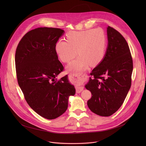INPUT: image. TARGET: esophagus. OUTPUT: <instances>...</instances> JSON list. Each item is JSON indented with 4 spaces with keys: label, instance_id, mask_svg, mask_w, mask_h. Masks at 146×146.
<instances>
[{
    "label": "esophagus",
    "instance_id": "1",
    "mask_svg": "<svg viewBox=\"0 0 146 146\" xmlns=\"http://www.w3.org/2000/svg\"><path fill=\"white\" fill-rule=\"evenodd\" d=\"M70 75L72 77V80H77L79 79L81 82L82 79L80 78H82L85 76V74H83L82 73H75V72H71L70 73ZM83 90V87H81L80 86H77L76 87V91L77 93H80Z\"/></svg>",
    "mask_w": 146,
    "mask_h": 146
}]
</instances>
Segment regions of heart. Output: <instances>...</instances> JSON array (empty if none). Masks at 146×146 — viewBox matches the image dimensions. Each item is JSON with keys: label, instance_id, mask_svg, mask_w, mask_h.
<instances>
[{"label": "heart", "instance_id": "1", "mask_svg": "<svg viewBox=\"0 0 146 146\" xmlns=\"http://www.w3.org/2000/svg\"><path fill=\"white\" fill-rule=\"evenodd\" d=\"M106 38L100 29L82 31H70L66 35V41L59 40L55 45V51L60 59L69 63L77 55H80L69 65L70 70L80 72L86 69L88 64L94 66L105 56Z\"/></svg>", "mask_w": 146, "mask_h": 146}]
</instances>
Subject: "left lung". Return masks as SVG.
I'll return each instance as SVG.
<instances>
[{"label":"left lung","instance_id":"1","mask_svg":"<svg viewBox=\"0 0 146 146\" xmlns=\"http://www.w3.org/2000/svg\"><path fill=\"white\" fill-rule=\"evenodd\" d=\"M108 46L100 63L90 73L86 88L91 91L89 109L108 117L121 106L131 86L133 60L128 43L117 30L107 28Z\"/></svg>","mask_w":146,"mask_h":146}]
</instances>
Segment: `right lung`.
<instances>
[{
	"instance_id": "right-lung-1",
	"label": "right lung",
	"mask_w": 146,
	"mask_h": 146,
	"mask_svg": "<svg viewBox=\"0 0 146 146\" xmlns=\"http://www.w3.org/2000/svg\"><path fill=\"white\" fill-rule=\"evenodd\" d=\"M64 32L55 28L33 29L21 39L15 51L17 78L25 99L36 113L48 119L64 113L69 97L75 94L67 74L56 78L64 70L55 51Z\"/></svg>"
}]
</instances>
